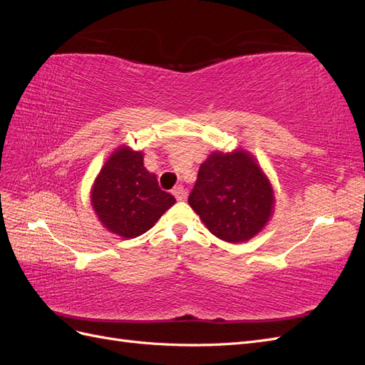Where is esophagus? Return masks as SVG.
Here are the masks:
<instances>
[{
    "label": "esophagus",
    "mask_w": 365,
    "mask_h": 365,
    "mask_svg": "<svg viewBox=\"0 0 365 365\" xmlns=\"http://www.w3.org/2000/svg\"><path fill=\"white\" fill-rule=\"evenodd\" d=\"M172 193H173V196H175L178 201H182L184 197H185V190H184L182 185H176L175 189L172 190Z\"/></svg>",
    "instance_id": "esophagus-1"
}]
</instances>
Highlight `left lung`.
I'll return each instance as SVG.
<instances>
[{
  "instance_id": "left-lung-1",
  "label": "left lung",
  "mask_w": 365,
  "mask_h": 365,
  "mask_svg": "<svg viewBox=\"0 0 365 365\" xmlns=\"http://www.w3.org/2000/svg\"><path fill=\"white\" fill-rule=\"evenodd\" d=\"M189 204L210 233L230 244H240L267 225L274 192L248 152H213L201 164Z\"/></svg>"
}]
</instances>
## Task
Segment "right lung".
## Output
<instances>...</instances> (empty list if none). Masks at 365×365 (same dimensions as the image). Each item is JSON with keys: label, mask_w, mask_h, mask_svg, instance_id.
<instances>
[{"label": "right lung", "mask_w": 365, "mask_h": 365, "mask_svg": "<svg viewBox=\"0 0 365 365\" xmlns=\"http://www.w3.org/2000/svg\"><path fill=\"white\" fill-rule=\"evenodd\" d=\"M175 197L160 189L157 176L143 164V153L126 146L111 153L91 190V205L106 230L125 239L155 225Z\"/></svg>", "instance_id": "1"}]
</instances>
